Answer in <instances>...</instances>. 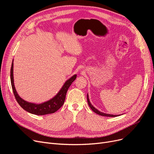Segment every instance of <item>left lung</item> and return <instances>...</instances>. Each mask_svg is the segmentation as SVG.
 I'll list each match as a JSON object with an SVG mask.
<instances>
[{"instance_id": "1", "label": "left lung", "mask_w": 154, "mask_h": 154, "mask_svg": "<svg viewBox=\"0 0 154 154\" xmlns=\"http://www.w3.org/2000/svg\"><path fill=\"white\" fill-rule=\"evenodd\" d=\"M87 102H88V105H89L90 108L92 110V111H94L95 113L99 114V115H101V116H106V117H116V116H118L117 115H112V114H105V113H103L101 112H100L99 110H97L95 107L93 106V105L91 103V102L89 101V99H88V96L87 94Z\"/></svg>"}]
</instances>
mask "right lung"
I'll use <instances>...</instances> for the list:
<instances>
[{
  "label": "right lung",
  "mask_w": 154,
  "mask_h": 154,
  "mask_svg": "<svg viewBox=\"0 0 154 154\" xmlns=\"http://www.w3.org/2000/svg\"><path fill=\"white\" fill-rule=\"evenodd\" d=\"M10 78L14 96H15L18 103L20 105L22 108L31 114L36 115H45L55 112L63 105L65 100H66V96L68 88L71 86L72 83L75 80V79L76 78V75L75 74V75H74L71 78L69 79L67 81H66L61 88V90L59 91V92L53 98L41 104H35L27 102L22 99L17 94L15 85H14L13 81V60L11 67Z\"/></svg>",
  "instance_id": "obj_1"
}]
</instances>
